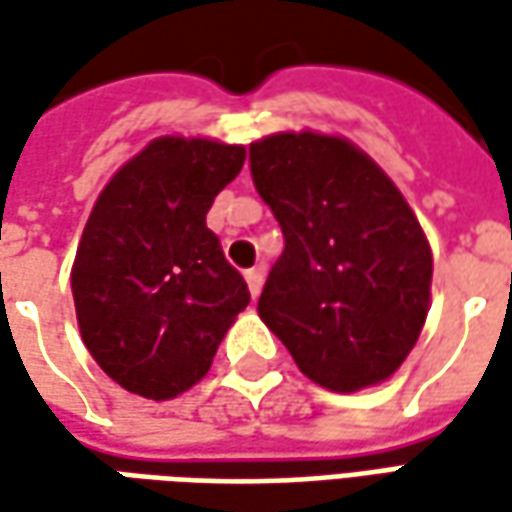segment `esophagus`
I'll return each mask as SVG.
<instances>
[{
	"instance_id": "34e87169",
	"label": "esophagus",
	"mask_w": 512,
	"mask_h": 512,
	"mask_svg": "<svg viewBox=\"0 0 512 512\" xmlns=\"http://www.w3.org/2000/svg\"><path fill=\"white\" fill-rule=\"evenodd\" d=\"M245 279H247V287H250V293H253V296H259L262 282H265V273H262V267H250V270H245Z\"/></svg>"
}]
</instances>
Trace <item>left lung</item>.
Wrapping results in <instances>:
<instances>
[{
	"instance_id": "left-lung-1",
	"label": "left lung",
	"mask_w": 512,
	"mask_h": 512,
	"mask_svg": "<svg viewBox=\"0 0 512 512\" xmlns=\"http://www.w3.org/2000/svg\"><path fill=\"white\" fill-rule=\"evenodd\" d=\"M250 173L285 233L259 296L262 322L327 390L390 379L422 333L433 279L399 187L347 139L310 130L253 142Z\"/></svg>"
}]
</instances>
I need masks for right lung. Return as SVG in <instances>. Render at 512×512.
I'll return each instance as SVG.
<instances>
[{
    "label": "right lung",
    "instance_id": "add662e5",
    "mask_svg": "<svg viewBox=\"0 0 512 512\" xmlns=\"http://www.w3.org/2000/svg\"><path fill=\"white\" fill-rule=\"evenodd\" d=\"M242 145L159 136L99 193L70 273L82 342L125 390L165 402L210 370L250 290L207 227Z\"/></svg>",
    "mask_w": 512,
    "mask_h": 512
}]
</instances>
